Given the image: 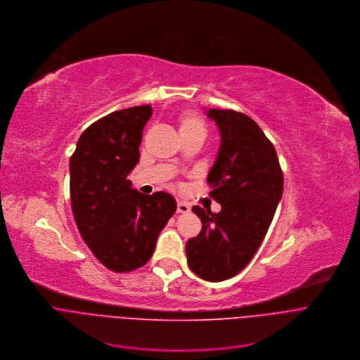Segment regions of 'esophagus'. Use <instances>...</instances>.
<instances>
[{
    "label": "esophagus",
    "instance_id": "obj_1",
    "mask_svg": "<svg viewBox=\"0 0 360 360\" xmlns=\"http://www.w3.org/2000/svg\"><path fill=\"white\" fill-rule=\"evenodd\" d=\"M190 205L188 204H186V202H183V201H179L177 202V212L179 214H187V212H190Z\"/></svg>",
    "mask_w": 360,
    "mask_h": 360
}]
</instances>
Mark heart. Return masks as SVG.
Segmentation results:
<instances>
[{
	"label": "heart",
	"mask_w": 360,
	"mask_h": 360,
	"mask_svg": "<svg viewBox=\"0 0 360 360\" xmlns=\"http://www.w3.org/2000/svg\"><path fill=\"white\" fill-rule=\"evenodd\" d=\"M179 131L181 137H191V136H205V123L204 120L191 110H183L177 116Z\"/></svg>",
	"instance_id": "obj_1"
}]
</instances>
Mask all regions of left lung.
I'll return each instance as SVG.
<instances>
[{"mask_svg":"<svg viewBox=\"0 0 360 360\" xmlns=\"http://www.w3.org/2000/svg\"><path fill=\"white\" fill-rule=\"evenodd\" d=\"M207 116L221 133L219 156L207 177L210 197L221 211L193 207L202 229L187 241L186 254L195 275L220 282L255 255L282 197L283 174L274 145L250 116L231 109H210Z\"/></svg>","mask_w":360,"mask_h":360,"instance_id":"obj_1","label":"left lung"}]
</instances>
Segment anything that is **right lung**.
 <instances>
[{
	"instance_id": "1",
	"label": "right lung",
	"mask_w": 360,
	"mask_h": 360,
	"mask_svg": "<svg viewBox=\"0 0 360 360\" xmlns=\"http://www.w3.org/2000/svg\"><path fill=\"white\" fill-rule=\"evenodd\" d=\"M150 105L112 112L92 123L70 156V204L78 230L94 255L113 272H130L153 255L158 237L176 212L165 191L152 195L127 179L139 162Z\"/></svg>"
}]
</instances>
